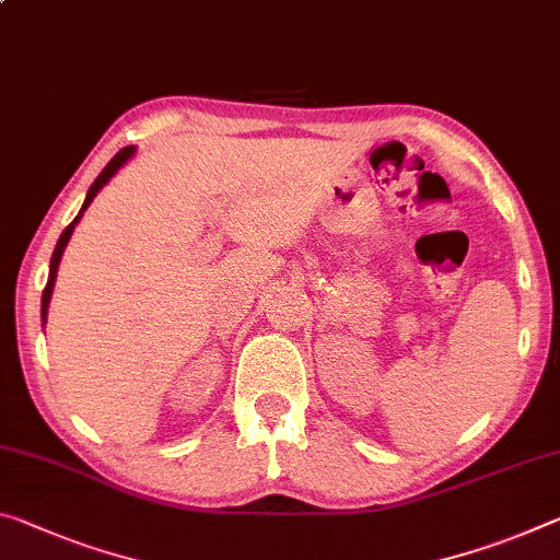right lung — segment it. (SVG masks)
<instances>
[{"label": "right lung", "instance_id": "right-lung-1", "mask_svg": "<svg viewBox=\"0 0 560 560\" xmlns=\"http://www.w3.org/2000/svg\"><path fill=\"white\" fill-rule=\"evenodd\" d=\"M135 154V147H124L121 152L112 159L109 164H106L104 168H102V174L96 176L94 179V184L89 186V191H86V199H84V203H82V211H79V217L72 221V224H69L65 232H61V236H59V242H57V248H55V254H51V264H49V279H47V287H44V291H42V322H47V308H49V299H51V289H55V281H57V266H59V259H61V254H65V246H67V242H69V236H72V232H74V226H77V221L82 219V214L86 211V207L89 203L94 201V197L96 194H100V189L102 186L112 179L114 174L119 172V168L124 166V162H129V156Z\"/></svg>", "mask_w": 560, "mask_h": 560}]
</instances>
